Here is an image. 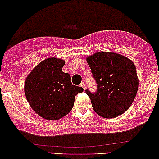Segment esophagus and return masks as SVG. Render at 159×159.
I'll return each mask as SVG.
<instances>
[{
  "instance_id": "obj_1",
  "label": "esophagus",
  "mask_w": 159,
  "mask_h": 159,
  "mask_svg": "<svg viewBox=\"0 0 159 159\" xmlns=\"http://www.w3.org/2000/svg\"><path fill=\"white\" fill-rule=\"evenodd\" d=\"M80 86L82 88H83L84 89H85V86H86V84H85V82H84V81H83V82H82V83L80 84Z\"/></svg>"
}]
</instances>
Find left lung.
Masks as SVG:
<instances>
[{
    "label": "left lung",
    "mask_w": 159,
    "mask_h": 159,
    "mask_svg": "<svg viewBox=\"0 0 159 159\" xmlns=\"http://www.w3.org/2000/svg\"><path fill=\"white\" fill-rule=\"evenodd\" d=\"M97 90L85 93L99 116L113 118L124 113L136 96L139 80L134 63L124 56L100 52L87 57Z\"/></svg>",
    "instance_id": "obj_1"
}]
</instances>
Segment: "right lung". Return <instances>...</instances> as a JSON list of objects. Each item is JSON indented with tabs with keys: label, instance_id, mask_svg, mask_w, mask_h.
<instances>
[{
	"label": "right lung",
	"instance_id": "obj_1",
	"mask_svg": "<svg viewBox=\"0 0 159 159\" xmlns=\"http://www.w3.org/2000/svg\"><path fill=\"white\" fill-rule=\"evenodd\" d=\"M65 61L55 57L40 62L28 75L25 93L29 105L40 116L57 120L69 113L82 87L73 85L70 75L62 71Z\"/></svg>",
	"mask_w": 159,
	"mask_h": 159
}]
</instances>
